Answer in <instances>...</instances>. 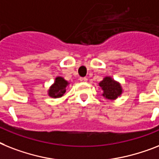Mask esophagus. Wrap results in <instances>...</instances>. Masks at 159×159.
Returning <instances> with one entry per match:
<instances>
[{"instance_id":"1","label":"esophagus","mask_w":159,"mask_h":159,"mask_svg":"<svg viewBox=\"0 0 159 159\" xmlns=\"http://www.w3.org/2000/svg\"><path fill=\"white\" fill-rule=\"evenodd\" d=\"M80 80L81 82H87L88 79L86 78V77H80Z\"/></svg>"}]
</instances>
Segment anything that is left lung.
<instances>
[{
  "label": "left lung",
  "instance_id": "8db88e82",
  "mask_svg": "<svg viewBox=\"0 0 159 159\" xmlns=\"http://www.w3.org/2000/svg\"><path fill=\"white\" fill-rule=\"evenodd\" d=\"M99 86L102 90V96L109 100H115L123 93V88L120 83L111 76L105 77L99 83Z\"/></svg>",
  "mask_w": 159,
  "mask_h": 159
}]
</instances>
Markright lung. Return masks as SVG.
Returning <instances> with one entry per match:
<instances>
[{"label":"right lung","instance_id":"1","mask_svg":"<svg viewBox=\"0 0 159 159\" xmlns=\"http://www.w3.org/2000/svg\"><path fill=\"white\" fill-rule=\"evenodd\" d=\"M69 84L70 83H68L62 77H56L54 83L51 85L48 90V95L53 98H61L66 91Z\"/></svg>","mask_w":159,"mask_h":159}]
</instances>
